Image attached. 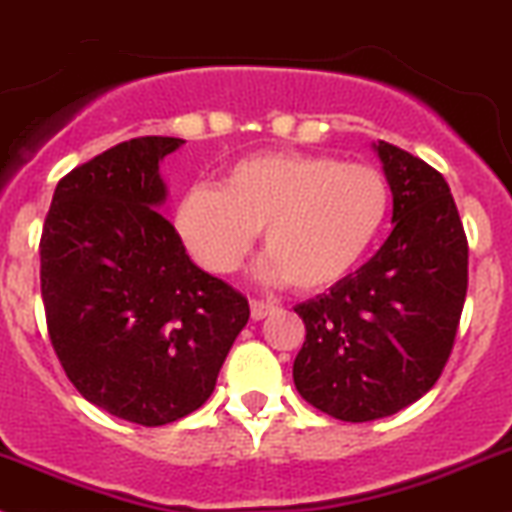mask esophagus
Masks as SVG:
<instances>
[{
    "label": "esophagus",
    "instance_id": "esophagus-1",
    "mask_svg": "<svg viewBox=\"0 0 512 512\" xmlns=\"http://www.w3.org/2000/svg\"><path fill=\"white\" fill-rule=\"evenodd\" d=\"M272 310H275V308H272L270 303H265V300H252V303H250L252 321H262V318H267Z\"/></svg>",
    "mask_w": 512,
    "mask_h": 512
}]
</instances>
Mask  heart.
<instances>
[{"instance_id":"1","label":"heart","mask_w":512,"mask_h":512,"mask_svg":"<svg viewBox=\"0 0 512 512\" xmlns=\"http://www.w3.org/2000/svg\"><path fill=\"white\" fill-rule=\"evenodd\" d=\"M391 212L386 176L303 151H260L234 161L217 189L197 184L174 204L171 227L186 255L212 275L245 262L262 229L260 275L303 293L333 288L374 250Z\"/></svg>"}]
</instances>
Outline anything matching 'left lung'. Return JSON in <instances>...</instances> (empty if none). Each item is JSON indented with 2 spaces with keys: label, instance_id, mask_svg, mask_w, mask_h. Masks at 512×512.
Listing matches in <instances>:
<instances>
[{
  "label": "left lung",
  "instance_id": "8db88e82",
  "mask_svg": "<svg viewBox=\"0 0 512 512\" xmlns=\"http://www.w3.org/2000/svg\"><path fill=\"white\" fill-rule=\"evenodd\" d=\"M371 146L394 199L389 240L295 308L305 323L295 389L341 422L391 417L432 389L467 295L465 229L444 176L391 143Z\"/></svg>",
  "mask_w": 512,
  "mask_h": 512
}]
</instances>
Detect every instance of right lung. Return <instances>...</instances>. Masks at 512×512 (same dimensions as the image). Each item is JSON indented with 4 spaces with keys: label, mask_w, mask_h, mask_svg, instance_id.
Segmentation results:
<instances>
[{
    "label": "right lung",
    "mask_w": 512,
    "mask_h": 512,
    "mask_svg": "<svg viewBox=\"0 0 512 512\" xmlns=\"http://www.w3.org/2000/svg\"><path fill=\"white\" fill-rule=\"evenodd\" d=\"M181 138L123 141L70 171L42 227L47 331L75 389L161 427L199 409L250 318L245 295L189 260L159 164Z\"/></svg>",
    "instance_id": "obj_1"
}]
</instances>
